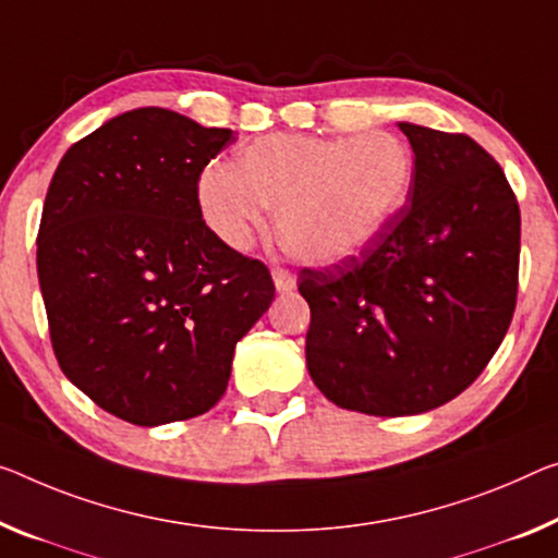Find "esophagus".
<instances>
[{
	"label": "esophagus",
	"mask_w": 558,
	"mask_h": 558,
	"mask_svg": "<svg viewBox=\"0 0 558 558\" xmlns=\"http://www.w3.org/2000/svg\"><path fill=\"white\" fill-rule=\"evenodd\" d=\"M274 274V284H277L279 291H289L294 289V277H291V271L284 267H277L271 271Z\"/></svg>",
	"instance_id": "obj_1"
}]
</instances>
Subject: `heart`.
Returning a JSON list of instances; mask_svg holds the SVG:
<instances>
[{
	"label": "heart",
	"mask_w": 558,
	"mask_h": 558,
	"mask_svg": "<svg viewBox=\"0 0 558 558\" xmlns=\"http://www.w3.org/2000/svg\"><path fill=\"white\" fill-rule=\"evenodd\" d=\"M414 151L401 136L271 134L252 142L236 165L209 161L196 179L204 225L231 250H246L277 209L284 250L308 264L356 254L404 207Z\"/></svg>",
	"instance_id": "1"
}]
</instances>
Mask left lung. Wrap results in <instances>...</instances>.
<instances>
[{
    "label": "left lung",
    "instance_id": "left-lung-1",
    "mask_svg": "<svg viewBox=\"0 0 558 558\" xmlns=\"http://www.w3.org/2000/svg\"><path fill=\"white\" fill-rule=\"evenodd\" d=\"M399 130L414 149L411 199L359 254L299 271L308 374L372 416L422 414L474 384L519 289L521 214L504 169L466 134Z\"/></svg>",
    "mask_w": 558,
    "mask_h": 558
}]
</instances>
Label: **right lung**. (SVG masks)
<instances>
[{"instance_id":"add662e5","label":"right lung","mask_w":558,"mask_h":558,"mask_svg":"<svg viewBox=\"0 0 558 558\" xmlns=\"http://www.w3.org/2000/svg\"><path fill=\"white\" fill-rule=\"evenodd\" d=\"M231 130L132 109L72 144L47 190L37 274L66 379L136 426L209 411L274 299L267 264L204 225L196 179Z\"/></svg>"}]
</instances>
